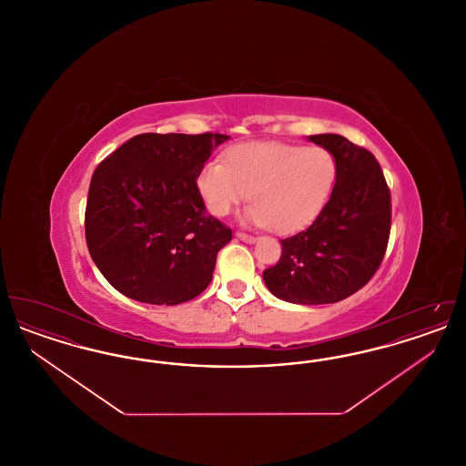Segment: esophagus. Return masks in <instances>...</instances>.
<instances>
[{
	"label": "esophagus",
	"instance_id": "1",
	"mask_svg": "<svg viewBox=\"0 0 466 466\" xmlns=\"http://www.w3.org/2000/svg\"><path fill=\"white\" fill-rule=\"evenodd\" d=\"M236 236H238V239H241L244 243L251 244L257 241V238H255V236H249V234H244V232H238Z\"/></svg>",
	"mask_w": 466,
	"mask_h": 466
}]
</instances>
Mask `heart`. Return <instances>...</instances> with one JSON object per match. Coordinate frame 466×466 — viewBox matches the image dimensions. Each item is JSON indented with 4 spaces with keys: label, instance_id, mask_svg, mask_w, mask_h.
Masks as SVG:
<instances>
[{
    "label": "heart",
    "instance_id": "heart-1",
    "mask_svg": "<svg viewBox=\"0 0 466 466\" xmlns=\"http://www.w3.org/2000/svg\"><path fill=\"white\" fill-rule=\"evenodd\" d=\"M335 181L337 160L323 147L253 141L228 150L225 162H206L198 188L215 217H227L249 192L244 222L289 234L323 211Z\"/></svg>",
    "mask_w": 466,
    "mask_h": 466
}]
</instances>
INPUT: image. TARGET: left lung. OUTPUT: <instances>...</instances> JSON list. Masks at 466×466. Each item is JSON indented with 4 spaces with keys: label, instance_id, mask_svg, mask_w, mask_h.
Returning a JSON list of instances; mask_svg holds the SVG:
<instances>
[{
    "label": "left lung",
    "instance_id": "obj_1",
    "mask_svg": "<svg viewBox=\"0 0 466 466\" xmlns=\"http://www.w3.org/2000/svg\"><path fill=\"white\" fill-rule=\"evenodd\" d=\"M309 139L337 160L332 196L306 230L281 239V258L264 281L281 300L318 306L348 299L376 274L391 230V194L367 148L339 134Z\"/></svg>",
    "mask_w": 466,
    "mask_h": 466
}]
</instances>
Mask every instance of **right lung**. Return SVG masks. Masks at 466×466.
<instances>
[{
    "label": "right lung",
    "instance_id": "1",
    "mask_svg": "<svg viewBox=\"0 0 466 466\" xmlns=\"http://www.w3.org/2000/svg\"><path fill=\"white\" fill-rule=\"evenodd\" d=\"M227 139L137 134L96 167L86 239L113 289L156 306H177L208 289L232 230L206 213L198 177Z\"/></svg>",
    "mask_w": 466,
    "mask_h": 466
}]
</instances>
